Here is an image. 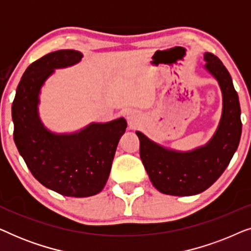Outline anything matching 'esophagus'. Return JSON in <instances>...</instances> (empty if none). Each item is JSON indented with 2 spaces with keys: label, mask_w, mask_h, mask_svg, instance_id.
I'll return each instance as SVG.
<instances>
[{
  "label": "esophagus",
  "mask_w": 251,
  "mask_h": 251,
  "mask_svg": "<svg viewBox=\"0 0 251 251\" xmlns=\"http://www.w3.org/2000/svg\"><path fill=\"white\" fill-rule=\"evenodd\" d=\"M126 120H128V123L130 126H135L137 125V122H138V116H137L135 113L132 112H128L126 113Z\"/></svg>",
  "instance_id": "34e87169"
}]
</instances>
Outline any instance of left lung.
I'll return each instance as SVG.
<instances>
[{
	"label": "left lung",
	"mask_w": 251,
	"mask_h": 251,
	"mask_svg": "<svg viewBox=\"0 0 251 251\" xmlns=\"http://www.w3.org/2000/svg\"><path fill=\"white\" fill-rule=\"evenodd\" d=\"M205 68L218 81L223 113L215 135L207 145L190 152H177L157 145L142 132L139 154L153 186L163 194L188 197L211 186L227 168L241 137V109L228 71L218 57L204 53Z\"/></svg>",
	"instance_id": "left-lung-1"
}]
</instances>
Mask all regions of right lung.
<instances>
[{
  "label": "right lung",
  "instance_id": "obj_1",
  "mask_svg": "<svg viewBox=\"0 0 251 251\" xmlns=\"http://www.w3.org/2000/svg\"><path fill=\"white\" fill-rule=\"evenodd\" d=\"M76 50L48 53L27 67L12 102L13 140L30 173L43 186L65 197H91L108 179L119 140L125 133L123 118L91 123L81 131L57 135L44 128L37 113L41 87L56 68L78 63Z\"/></svg>",
  "mask_w": 251,
  "mask_h": 251
}]
</instances>
